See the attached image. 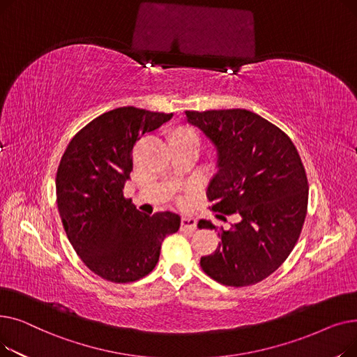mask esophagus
Returning <instances> with one entry per match:
<instances>
[{"label":"esophagus","instance_id":"1","mask_svg":"<svg viewBox=\"0 0 357 357\" xmlns=\"http://www.w3.org/2000/svg\"><path fill=\"white\" fill-rule=\"evenodd\" d=\"M181 229L182 230H195L197 229V220L191 218V217H182Z\"/></svg>","mask_w":357,"mask_h":357}]
</instances>
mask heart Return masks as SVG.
I'll return each instance as SVG.
<instances>
[{"instance_id": "heart-1", "label": "heart", "mask_w": 357, "mask_h": 357, "mask_svg": "<svg viewBox=\"0 0 357 357\" xmlns=\"http://www.w3.org/2000/svg\"><path fill=\"white\" fill-rule=\"evenodd\" d=\"M176 133H179V135H188V136H195V137H198L197 136V133L194 130H191V128H179Z\"/></svg>"}]
</instances>
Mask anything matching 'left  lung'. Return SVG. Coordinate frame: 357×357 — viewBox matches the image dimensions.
<instances>
[{"mask_svg":"<svg viewBox=\"0 0 357 357\" xmlns=\"http://www.w3.org/2000/svg\"><path fill=\"white\" fill-rule=\"evenodd\" d=\"M185 116L217 150V174L207 191L211 210L240 215L229 230L221 229L218 248L199 265L222 285H255L284 264L301 234L308 205L301 158L282 130L252 111H185ZM198 227L217 230L205 220Z\"/></svg>","mask_w":357,"mask_h":357,"instance_id":"left-lung-1","label":"left lung"}]
</instances>
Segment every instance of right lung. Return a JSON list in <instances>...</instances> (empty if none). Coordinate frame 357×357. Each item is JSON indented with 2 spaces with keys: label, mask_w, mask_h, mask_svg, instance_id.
<instances>
[{
  "label": "right lung",
  "mask_w": 357,
  "mask_h": 357,
  "mask_svg": "<svg viewBox=\"0 0 357 357\" xmlns=\"http://www.w3.org/2000/svg\"><path fill=\"white\" fill-rule=\"evenodd\" d=\"M172 116L136 107L111 109L81 128L61 159L56 198L63 229L88 269L109 282L149 275L163 238L179 230L178 214H143L123 195L133 146Z\"/></svg>",
  "instance_id": "obj_1"
}]
</instances>
